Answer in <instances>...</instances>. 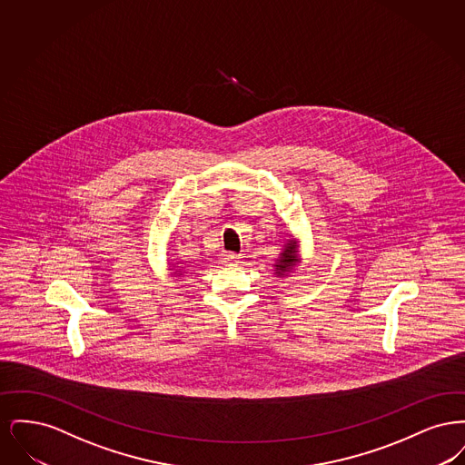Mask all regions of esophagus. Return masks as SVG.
Wrapping results in <instances>:
<instances>
[{
    "label": "esophagus",
    "instance_id": "34e87169",
    "mask_svg": "<svg viewBox=\"0 0 465 465\" xmlns=\"http://www.w3.org/2000/svg\"><path fill=\"white\" fill-rule=\"evenodd\" d=\"M241 260H242V254H237V252H224V254H222V262L226 265H237V263H241Z\"/></svg>",
    "mask_w": 465,
    "mask_h": 465
}]
</instances>
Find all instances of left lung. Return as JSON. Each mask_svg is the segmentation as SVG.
<instances>
[{"label":"left lung","mask_w":465,"mask_h":465,"mask_svg":"<svg viewBox=\"0 0 465 465\" xmlns=\"http://www.w3.org/2000/svg\"><path fill=\"white\" fill-rule=\"evenodd\" d=\"M294 262H296V256H294V242L289 241L288 245H286V251L282 252V256H281V260H279V265H275L277 266V273L282 275L284 272H289V270L294 266Z\"/></svg>","instance_id":"8db88e82"}]
</instances>
